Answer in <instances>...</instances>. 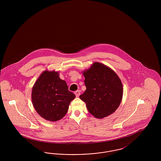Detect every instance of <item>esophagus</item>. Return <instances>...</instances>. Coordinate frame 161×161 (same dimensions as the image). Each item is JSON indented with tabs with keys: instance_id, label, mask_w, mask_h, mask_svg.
<instances>
[{
	"instance_id": "obj_1",
	"label": "esophagus",
	"mask_w": 161,
	"mask_h": 161,
	"mask_svg": "<svg viewBox=\"0 0 161 161\" xmlns=\"http://www.w3.org/2000/svg\"><path fill=\"white\" fill-rule=\"evenodd\" d=\"M75 94L76 95L77 97H78L80 95V91H77L75 92Z\"/></svg>"
}]
</instances>
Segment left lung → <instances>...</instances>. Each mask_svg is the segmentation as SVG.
Wrapping results in <instances>:
<instances>
[{
    "mask_svg": "<svg viewBox=\"0 0 161 161\" xmlns=\"http://www.w3.org/2000/svg\"><path fill=\"white\" fill-rule=\"evenodd\" d=\"M85 92L80 98L95 118L102 119L113 113L122 101V82L114 70L99 62H94L83 72Z\"/></svg>",
    "mask_w": 161,
    "mask_h": 161,
    "instance_id": "8db88e82",
    "label": "left lung"
}]
</instances>
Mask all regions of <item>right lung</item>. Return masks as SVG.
<instances>
[{
  "mask_svg": "<svg viewBox=\"0 0 161 161\" xmlns=\"http://www.w3.org/2000/svg\"><path fill=\"white\" fill-rule=\"evenodd\" d=\"M75 95L68 90L59 72L43 71L32 87L31 100L36 111L45 119L54 122L67 114L70 102Z\"/></svg>",
  "mask_w": 161,
  "mask_h": 161,
  "instance_id": "right-lung-1",
  "label": "right lung"
}]
</instances>
